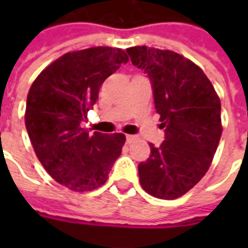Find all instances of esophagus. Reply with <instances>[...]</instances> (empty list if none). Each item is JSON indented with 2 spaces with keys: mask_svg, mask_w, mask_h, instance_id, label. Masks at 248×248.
I'll list each match as a JSON object with an SVG mask.
<instances>
[{
  "mask_svg": "<svg viewBox=\"0 0 248 248\" xmlns=\"http://www.w3.org/2000/svg\"><path fill=\"white\" fill-rule=\"evenodd\" d=\"M136 140H139V136H138V135H127V136H126V141H127L128 144L135 143Z\"/></svg>",
  "mask_w": 248,
  "mask_h": 248,
  "instance_id": "esophagus-1",
  "label": "esophagus"
}]
</instances>
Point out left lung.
Instances as JSON below:
<instances>
[{"instance_id":"8db88e82","label":"left lung","mask_w":248,"mask_h":248,"mask_svg":"<svg viewBox=\"0 0 248 248\" xmlns=\"http://www.w3.org/2000/svg\"><path fill=\"white\" fill-rule=\"evenodd\" d=\"M151 79L155 112L165 128L158 148L139 163L143 189L159 200H176L207 172L221 136V104L198 65L177 52L147 46L126 50Z\"/></svg>"}]
</instances>
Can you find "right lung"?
<instances>
[{
  "label": "right lung",
  "mask_w": 248,
  "mask_h": 248,
  "mask_svg": "<svg viewBox=\"0 0 248 248\" xmlns=\"http://www.w3.org/2000/svg\"><path fill=\"white\" fill-rule=\"evenodd\" d=\"M128 58L121 48L67 52L34 79L25 108V127L48 175L75 192L93 190L108 179L120 157L124 134H90L81 127L99 90Z\"/></svg>",
  "instance_id": "right-lung-1"
}]
</instances>
